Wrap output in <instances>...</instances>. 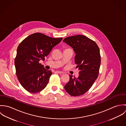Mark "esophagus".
<instances>
[{"label": "esophagus", "instance_id": "obj_1", "mask_svg": "<svg viewBox=\"0 0 126 126\" xmlns=\"http://www.w3.org/2000/svg\"><path fill=\"white\" fill-rule=\"evenodd\" d=\"M56 72H57V73H59V74H63V72H61V71H56Z\"/></svg>", "mask_w": 126, "mask_h": 126}]
</instances>
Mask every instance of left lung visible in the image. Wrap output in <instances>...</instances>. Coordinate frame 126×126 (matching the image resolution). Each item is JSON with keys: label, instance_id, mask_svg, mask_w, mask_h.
<instances>
[{"label": "left lung", "instance_id": "8db88e82", "mask_svg": "<svg viewBox=\"0 0 126 126\" xmlns=\"http://www.w3.org/2000/svg\"><path fill=\"white\" fill-rule=\"evenodd\" d=\"M63 42L73 48L76 68L79 71L78 78L69 75L64 89L72 96H79L89 90L97 78L101 63L99 48L95 42L82 35L66 37Z\"/></svg>", "mask_w": 126, "mask_h": 126}]
</instances>
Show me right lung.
<instances>
[{
  "mask_svg": "<svg viewBox=\"0 0 126 126\" xmlns=\"http://www.w3.org/2000/svg\"><path fill=\"white\" fill-rule=\"evenodd\" d=\"M63 39L37 32L28 36L19 45L15 64L18 80L25 90L36 93L47 86L52 72L45 69L39 61L45 60Z\"/></svg>",
  "mask_w": 126,
  "mask_h": 126,
  "instance_id": "add662e5",
  "label": "right lung"
}]
</instances>
